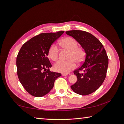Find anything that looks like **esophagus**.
Here are the masks:
<instances>
[{
  "label": "esophagus",
  "instance_id": "1",
  "mask_svg": "<svg viewBox=\"0 0 124 124\" xmlns=\"http://www.w3.org/2000/svg\"><path fill=\"white\" fill-rule=\"evenodd\" d=\"M62 75L63 76H69L70 75V73H62Z\"/></svg>",
  "mask_w": 124,
  "mask_h": 124
}]
</instances>
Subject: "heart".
Masks as SVG:
<instances>
[{
	"mask_svg": "<svg viewBox=\"0 0 124 124\" xmlns=\"http://www.w3.org/2000/svg\"><path fill=\"white\" fill-rule=\"evenodd\" d=\"M59 45L63 48L69 51L66 61H60L54 65V70L56 72L67 73L76 67V62L80 63L85 56V52L83 48L78 47V43L75 39L70 37L62 38L59 41ZM59 51L55 44H52L48 49V56L53 61L59 59Z\"/></svg>",
	"mask_w": 124,
	"mask_h": 124,
	"instance_id": "heart-1",
	"label": "heart"
}]
</instances>
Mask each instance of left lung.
Here are the masks:
<instances>
[{
  "instance_id": "8db88e82",
  "label": "left lung",
  "mask_w": 124,
  "mask_h": 124,
  "mask_svg": "<svg viewBox=\"0 0 124 124\" xmlns=\"http://www.w3.org/2000/svg\"><path fill=\"white\" fill-rule=\"evenodd\" d=\"M77 40L86 53L83 64L73 71L77 80L71 88L75 93L87 95L96 91L106 78L108 67V57L103 46L91 33L81 30L65 32ZM80 71L84 73L81 74Z\"/></svg>"
}]
</instances>
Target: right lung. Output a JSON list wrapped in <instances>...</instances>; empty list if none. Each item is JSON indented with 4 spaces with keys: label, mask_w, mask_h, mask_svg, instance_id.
<instances>
[{
    "label": "right lung",
    "mask_w": 124,
    "mask_h": 124,
    "mask_svg": "<svg viewBox=\"0 0 124 124\" xmlns=\"http://www.w3.org/2000/svg\"><path fill=\"white\" fill-rule=\"evenodd\" d=\"M64 31L43 33L23 45L16 57L17 73L23 87L31 95L41 97L53 88L55 79L61 74L51 72L47 57L51 45Z\"/></svg>",
    "instance_id": "right-lung-1"
}]
</instances>
